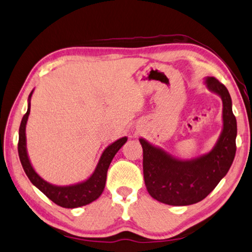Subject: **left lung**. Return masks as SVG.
<instances>
[{
    "label": "left lung",
    "instance_id": "obj_1",
    "mask_svg": "<svg viewBox=\"0 0 252 252\" xmlns=\"http://www.w3.org/2000/svg\"><path fill=\"white\" fill-rule=\"evenodd\" d=\"M205 86L223 101V127L210 152L192 159H180L141 137L143 174L152 198L161 203L184 206L202 201L227 174L236 154L237 121L229 93L215 77H205Z\"/></svg>",
    "mask_w": 252,
    "mask_h": 252
}]
</instances>
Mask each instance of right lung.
Masks as SVG:
<instances>
[{
	"label": "right lung",
	"instance_id": "add662e5",
	"mask_svg": "<svg viewBox=\"0 0 252 252\" xmlns=\"http://www.w3.org/2000/svg\"><path fill=\"white\" fill-rule=\"evenodd\" d=\"M33 91L29 94L28 97V108L27 112L23 117L21 126H19V137H18V156L21 159L22 166L26 172L32 184L37 187L44 195H47L54 203L65 209H75L92 203L93 201L97 200L102 193L106 186L107 171L113 157L121 147L126 144L127 141L126 136H123L116 142L111 143L103 150L98 164L93 174L88 177L86 180L77 182L74 185L68 186H57L52 185L41 178L29 159L27 153V143H26V125L28 121V116L31 113V99Z\"/></svg>",
	"mask_w": 252,
	"mask_h": 252
}]
</instances>
